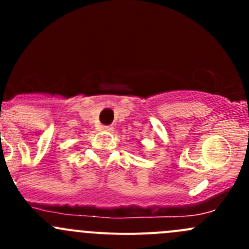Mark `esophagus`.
Instances as JSON below:
<instances>
[{
  "instance_id": "obj_1",
  "label": "esophagus",
  "mask_w": 249,
  "mask_h": 249,
  "mask_svg": "<svg viewBox=\"0 0 249 249\" xmlns=\"http://www.w3.org/2000/svg\"><path fill=\"white\" fill-rule=\"evenodd\" d=\"M101 130L102 131L110 132V131H113V126L112 125H104V126H101Z\"/></svg>"
}]
</instances>
